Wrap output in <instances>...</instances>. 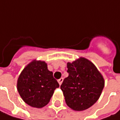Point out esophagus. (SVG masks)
Listing matches in <instances>:
<instances>
[{"mask_svg": "<svg viewBox=\"0 0 120 120\" xmlns=\"http://www.w3.org/2000/svg\"><path fill=\"white\" fill-rule=\"evenodd\" d=\"M58 81L59 84H60V85H61V84H62V82H63V78H60V79H59Z\"/></svg>", "mask_w": 120, "mask_h": 120, "instance_id": "34e87169", "label": "esophagus"}]
</instances>
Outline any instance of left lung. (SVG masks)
<instances>
[{"mask_svg": "<svg viewBox=\"0 0 120 120\" xmlns=\"http://www.w3.org/2000/svg\"><path fill=\"white\" fill-rule=\"evenodd\" d=\"M69 75L60 89L69 107L75 111L89 109L99 99L104 86V80L95 66L89 60L80 59L67 63Z\"/></svg>", "mask_w": 120, "mask_h": 120, "instance_id": "obj_1", "label": "left lung"}]
</instances>
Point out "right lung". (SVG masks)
<instances>
[{
	"mask_svg": "<svg viewBox=\"0 0 120 120\" xmlns=\"http://www.w3.org/2000/svg\"><path fill=\"white\" fill-rule=\"evenodd\" d=\"M59 84L43 61L34 60L21 72L17 82L20 97L28 105L42 108L49 103Z\"/></svg>",
	"mask_w": 120,
	"mask_h": 120,
	"instance_id": "add662e5",
	"label": "right lung"
}]
</instances>
